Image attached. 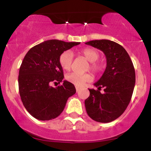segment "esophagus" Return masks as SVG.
<instances>
[{
  "label": "esophagus",
  "instance_id": "1",
  "mask_svg": "<svg viewBox=\"0 0 151 151\" xmlns=\"http://www.w3.org/2000/svg\"><path fill=\"white\" fill-rule=\"evenodd\" d=\"M81 89V88L79 87V86H76V91H79V89Z\"/></svg>",
  "mask_w": 151,
  "mask_h": 151
}]
</instances>
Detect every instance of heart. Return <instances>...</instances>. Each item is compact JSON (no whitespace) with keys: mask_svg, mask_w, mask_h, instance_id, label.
I'll return each instance as SVG.
<instances>
[{"mask_svg":"<svg viewBox=\"0 0 151 151\" xmlns=\"http://www.w3.org/2000/svg\"><path fill=\"white\" fill-rule=\"evenodd\" d=\"M80 54L85 58L88 61H89V65H88L87 69L92 70L94 73H99L103 70L102 64L96 61L99 58V53L96 50L92 48H85L81 50ZM60 65L65 70H70L72 67L73 62V55L70 51H65L60 55L59 58ZM66 79L70 83L77 86H81L89 82L93 79V76L91 73L80 74L77 72H72L67 74Z\"/></svg>","mask_w":151,"mask_h":151,"instance_id":"heart-1","label":"heart"}]
</instances>
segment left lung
Returning a JSON list of instances; mask_svg holds the SVG:
<instances>
[{
	"label": "left lung",
	"instance_id": "8db88e82",
	"mask_svg": "<svg viewBox=\"0 0 151 151\" xmlns=\"http://www.w3.org/2000/svg\"><path fill=\"white\" fill-rule=\"evenodd\" d=\"M85 44L101 50L106 58L103 75L93 84L98 89H89V96L84 101L86 113L97 122H111L120 116L129 104L136 83L134 67L126 50L114 41L96 40Z\"/></svg>",
	"mask_w": 151,
	"mask_h": 151
}]
</instances>
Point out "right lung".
I'll return each mask as SVG.
<instances>
[{"mask_svg":"<svg viewBox=\"0 0 151 151\" xmlns=\"http://www.w3.org/2000/svg\"><path fill=\"white\" fill-rule=\"evenodd\" d=\"M80 42L50 40L27 52L20 67L19 93L25 108L38 120L48 121L60 115L69 97L76 93L74 84L63 80L60 55ZM63 83L52 88V82Z\"/></svg>","mask_w":151,"mask_h":151,"instance_id":"right-lung-1","label":"right lung"}]
</instances>
